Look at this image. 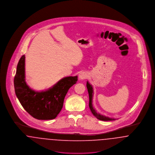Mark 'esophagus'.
Wrapping results in <instances>:
<instances>
[{"label":"esophagus","instance_id":"34e87169","mask_svg":"<svg viewBox=\"0 0 155 155\" xmlns=\"http://www.w3.org/2000/svg\"><path fill=\"white\" fill-rule=\"evenodd\" d=\"M87 77V74H86V72H81L79 75H78V78L80 80H84L86 79V78Z\"/></svg>","mask_w":155,"mask_h":155}]
</instances>
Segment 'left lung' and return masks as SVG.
<instances>
[{
  "instance_id": "8db88e82",
  "label": "left lung",
  "mask_w": 155,
  "mask_h": 155,
  "mask_svg": "<svg viewBox=\"0 0 155 155\" xmlns=\"http://www.w3.org/2000/svg\"><path fill=\"white\" fill-rule=\"evenodd\" d=\"M86 86H87V88L88 92V95H89V107H90V109L91 113L93 114V115L99 120H104V121L116 120L115 118H110V117L105 116L102 114H101L99 112H97L96 110L93 107V95H94V90H93V86L91 84H90L88 83V81H87Z\"/></svg>"
}]
</instances>
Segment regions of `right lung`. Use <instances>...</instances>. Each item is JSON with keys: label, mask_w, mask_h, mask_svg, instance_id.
<instances>
[{"label": "right lung", "mask_w": 155, "mask_h": 155, "mask_svg": "<svg viewBox=\"0 0 155 155\" xmlns=\"http://www.w3.org/2000/svg\"><path fill=\"white\" fill-rule=\"evenodd\" d=\"M25 60L24 54L18 62L14 78L15 91L18 99L24 109L35 119H54L62 110L68 90L77 83L78 76L64 77L47 90L35 91L26 83Z\"/></svg>", "instance_id": "1"}]
</instances>
